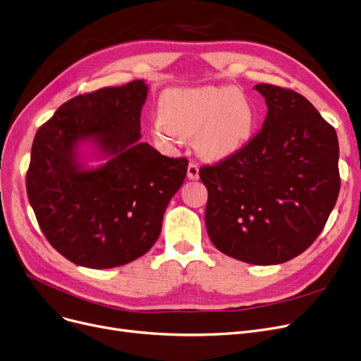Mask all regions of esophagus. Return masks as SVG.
Listing matches in <instances>:
<instances>
[{
	"label": "esophagus",
	"instance_id": "34e87169",
	"mask_svg": "<svg viewBox=\"0 0 361 361\" xmlns=\"http://www.w3.org/2000/svg\"><path fill=\"white\" fill-rule=\"evenodd\" d=\"M187 177L189 180H197L199 178V164L197 162H190L189 166H187Z\"/></svg>",
	"mask_w": 361,
	"mask_h": 361
}]
</instances>
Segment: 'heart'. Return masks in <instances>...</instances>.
Returning <instances> with one entry per match:
<instances>
[{
	"label": "heart",
	"mask_w": 361,
	"mask_h": 361,
	"mask_svg": "<svg viewBox=\"0 0 361 361\" xmlns=\"http://www.w3.org/2000/svg\"><path fill=\"white\" fill-rule=\"evenodd\" d=\"M255 125V106L238 88H176L162 96L161 116L152 122V134L161 143L196 134L197 150L221 159L249 142Z\"/></svg>",
	"instance_id": "b5f03b06"
}]
</instances>
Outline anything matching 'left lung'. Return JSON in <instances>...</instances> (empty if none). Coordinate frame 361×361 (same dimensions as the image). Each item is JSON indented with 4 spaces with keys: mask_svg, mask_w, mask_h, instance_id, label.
I'll return each instance as SVG.
<instances>
[{
    "mask_svg": "<svg viewBox=\"0 0 361 361\" xmlns=\"http://www.w3.org/2000/svg\"><path fill=\"white\" fill-rule=\"evenodd\" d=\"M255 90L269 109L262 128L199 177L214 246L270 265L302 254L322 233L339 195V146L335 128L301 94L271 84Z\"/></svg>",
    "mask_w": 361,
    "mask_h": 361,
    "instance_id": "left-lung-1",
    "label": "left lung"
}]
</instances>
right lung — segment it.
I'll return each mask as SVG.
<instances>
[{
    "label": "right lung",
    "instance_id": "right-lung-1",
    "mask_svg": "<svg viewBox=\"0 0 361 361\" xmlns=\"http://www.w3.org/2000/svg\"><path fill=\"white\" fill-rule=\"evenodd\" d=\"M146 97L142 80L80 94L35 134L27 197L47 240L73 264L112 269L145 255L185 178V158L138 142ZM87 137L111 158L97 170L75 161L77 143Z\"/></svg>",
    "mask_w": 361,
    "mask_h": 361
}]
</instances>
